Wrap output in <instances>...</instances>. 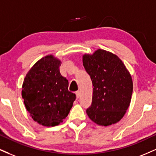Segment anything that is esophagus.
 <instances>
[{
    "label": "esophagus",
    "mask_w": 156,
    "mask_h": 156,
    "mask_svg": "<svg viewBox=\"0 0 156 156\" xmlns=\"http://www.w3.org/2000/svg\"><path fill=\"white\" fill-rule=\"evenodd\" d=\"M76 98L78 99L80 96V91H77L76 92Z\"/></svg>",
    "instance_id": "34e87169"
}]
</instances>
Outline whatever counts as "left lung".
Returning a JSON list of instances; mask_svg holds the SVG:
<instances>
[{"label": "left lung", "mask_w": 156, "mask_h": 156, "mask_svg": "<svg viewBox=\"0 0 156 156\" xmlns=\"http://www.w3.org/2000/svg\"><path fill=\"white\" fill-rule=\"evenodd\" d=\"M83 65L93 84L91 105L86 110L89 119L99 126L114 124L130 105L133 82L130 73L115 54L97 49L83 56Z\"/></svg>", "instance_id": "left-lung-1"}]
</instances>
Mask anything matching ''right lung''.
<instances>
[{"label": "right lung", "instance_id": "obj_1", "mask_svg": "<svg viewBox=\"0 0 156 156\" xmlns=\"http://www.w3.org/2000/svg\"><path fill=\"white\" fill-rule=\"evenodd\" d=\"M61 61L50 54L41 58L28 71L22 96L32 119L44 126L63 122L72 108L76 94L68 91V80L61 75Z\"/></svg>", "mask_w": 156, "mask_h": 156}]
</instances>
